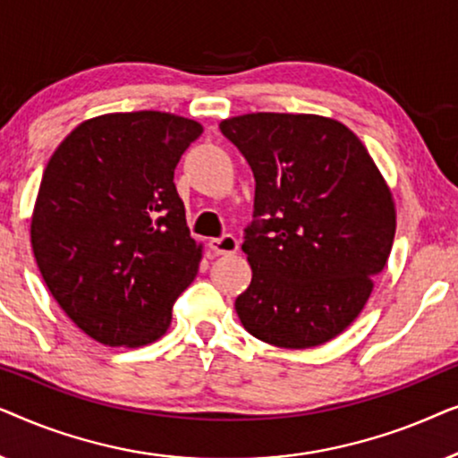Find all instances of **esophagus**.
Wrapping results in <instances>:
<instances>
[{"label": "esophagus", "mask_w": 458, "mask_h": 458, "mask_svg": "<svg viewBox=\"0 0 458 458\" xmlns=\"http://www.w3.org/2000/svg\"><path fill=\"white\" fill-rule=\"evenodd\" d=\"M208 248L212 250L215 254H235L237 248H240V243H237V237L235 235H223V237H215V240L208 242Z\"/></svg>", "instance_id": "34e87169"}]
</instances>
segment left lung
Listing matches in <instances>:
<instances>
[{
  "mask_svg": "<svg viewBox=\"0 0 458 458\" xmlns=\"http://www.w3.org/2000/svg\"><path fill=\"white\" fill-rule=\"evenodd\" d=\"M221 133L256 179L242 250L252 267L237 317L259 340L312 348L359 317L396 233L392 193L348 127L315 114L256 112Z\"/></svg>",
  "mask_w": 458,
  "mask_h": 458,
  "instance_id": "obj_1",
  "label": "left lung"
}]
</instances>
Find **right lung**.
<instances>
[{"label":"right lung","instance_id":"obj_1","mask_svg":"<svg viewBox=\"0 0 458 458\" xmlns=\"http://www.w3.org/2000/svg\"><path fill=\"white\" fill-rule=\"evenodd\" d=\"M202 124L166 112H116L81 123L60 143L37 196L30 243L60 309L106 346L166 334L173 304L198 273L174 187Z\"/></svg>","mask_w":458,"mask_h":458}]
</instances>
